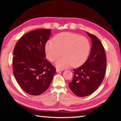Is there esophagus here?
I'll return each instance as SVG.
<instances>
[{
  "instance_id": "obj_1",
  "label": "esophagus",
  "mask_w": 121,
  "mask_h": 121,
  "mask_svg": "<svg viewBox=\"0 0 121 121\" xmlns=\"http://www.w3.org/2000/svg\"><path fill=\"white\" fill-rule=\"evenodd\" d=\"M63 70V69H59V68H57L56 69V71L57 73L58 72H60V71H62Z\"/></svg>"
}]
</instances>
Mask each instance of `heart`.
I'll return each mask as SVG.
<instances>
[{
    "label": "heart",
    "mask_w": 121,
    "mask_h": 121,
    "mask_svg": "<svg viewBox=\"0 0 121 121\" xmlns=\"http://www.w3.org/2000/svg\"><path fill=\"white\" fill-rule=\"evenodd\" d=\"M53 40L46 42L45 51L47 58L54 62L63 52V58L57 60L55 65L64 69L73 65H82L89 57L91 43L87 38L71 32H62L54 37Z\"/></svg>",
    "instance_id": "heart-1"
}]
</instances>
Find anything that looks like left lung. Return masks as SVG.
<instances>
[{
    "instance_id": "obj_1",
    "label": "left lung",
    "mask_w": 121,
    "mask_h": 121,
    "mask_svg": "<svg viewBox=\"0 0 121 121\" xmlns=\"http://www.w3.org/2000/svg\"><path fill=\"white\" fill-rule=\"evenodd\" d=\"M86 33L92 41L91 52L83 65L73 69V80L69 83L71 91L79 97L91 95L99 87L106 68V57L102 43L95 36Z\"/></svg>"
}]
</instances>
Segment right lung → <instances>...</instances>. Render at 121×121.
<instances>
[{
	"label": "right lung",
	"mask_w": 121,
	"mask_h": 121,
	"mask_svg": "<svg viewBox=\"0 0 121 121\" xmlns=\"http://www.w3.org/2000/svg\"><path fill=\"white\" fill-rule=\"evenodd\" d=\"M51 29L30 31L16 44L13 56V71L20 86L26 93L39 95L48 89L56 69L45 59V46Z\"/></svg>",
	"instance_id": "obj_1"
}]
</instances>
